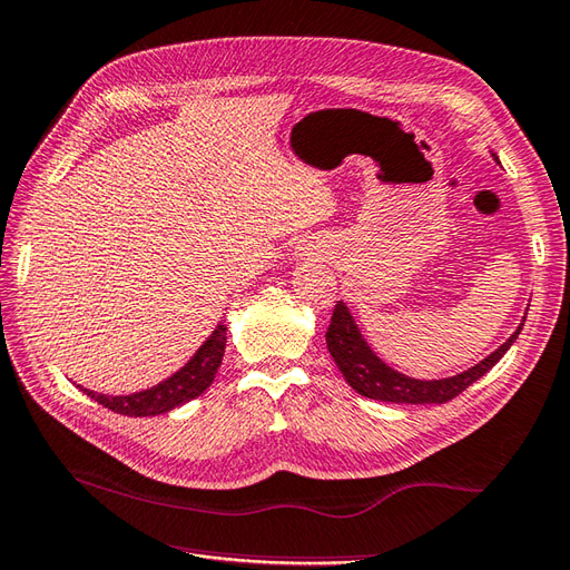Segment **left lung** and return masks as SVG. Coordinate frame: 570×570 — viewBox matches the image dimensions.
Here are the masks:
<instances>
[{"label": "left lung", "instance_id": "8db88e82", "mask_svg": "<svg viewBox=\"0 0 570 570\" xmlns=\"http://www.w3.org/2000/svg\"><path fill=\"white\" fill-rule=\"evenodd\" d=\"M491 155L500 165L498 155L493 150ZM524 317L518 325V330H514V333L502 342L495 352L488 354L479 364L469 366L466 372H459L446 379H415L399 372V368L389 366L362 335V330L356 325L354 315L347 308L345 301H337L325 342H327V352L337 364L342 379H345L360 395H366V399H374V401H386V403L442 405L446 401L456 399V395L461 391H466L473 381L485 376V372H491V368L502 360V354L512 347V342L522 333Z\"/></svg>", "mask_w": 570, "mask_h": 570}]
</instances>
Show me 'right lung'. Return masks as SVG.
<instances>
[{"instance_id":"1","label":"right lung","mask_w":570,"mask_h":570,"mask_svg":"<svg viewBox=\"0 0 570 570\" xmlns=\"http://www.w3.org/2000/svg\"><path fill=\"white\" fill-rule=\"evenodd\" d=\"M225 340H228V327L218 323L214 327V333L204 340V345L189 356L187 364L179 366L175 374L167 376L160 383H155L150 389H142L128 395H109V393H99L82 386L77 389L85 391L91 401L114 410V413H121L128 417L163 415V413H169V410L198 399V395L214 383L218 366L223 362Z\"/></svg>"}]
</instances>
